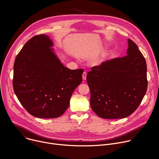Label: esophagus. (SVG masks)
Instances as JSON below:
<instances>
[{
    "label": "esophagus",
    "instance_id": "obj_1",
    "mask_svg": "<svg viewBox=\"0 0 159 159\" xmlns=\"http://www.w3.org/2000/svg\"><path fill=\"white\" fill-rule=\"evenodd\" d=\"M86 77H87V73L85 72H84L83 73V74H82V79H83V80H85L86 79Z\"/></svg>",
    "mask_w": 159,
    "mask_h": 159
}]
</instances>
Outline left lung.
I'll return each mask as SVG.
<instances>
[{"mask_svg": "<svg viewBox=\"0 0 159 159\" xmlns=\"http://www.w3.org/2000/svg\"><path fill=\"white\" fill-rule=\"evenodd\" d=\"M127 55L92 67L87 75L90 104L96 114L104 119L126 118L138 108L147 92L145 59L128 39Z\"/></svg>", "mask_w": 159, "mask_h": 159, "instance_id": "obj_1", "label": "left lung"}]
</instances>
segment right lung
Listing matches in <instances>:
<instances>
[{
  "instance_id": "add662e5",
  "label": "right lung",
  "mask_w": 159,
  "mask_h": 159,
  "mask_svg": "<svg viewBox=\"0 0 159 159\" xmlns=\"http://www.w3.org/2000/svg\"><path fill=\"white\" fill-rule=\"evenodd\" d=\"M52 46L48 36L36 35L26 43L14 64V93L25 109L36 118L62 115L82 80L84 70L65 67L50 48Z\"/></svg>"
}]
</instances>
